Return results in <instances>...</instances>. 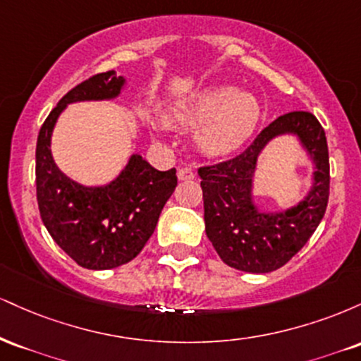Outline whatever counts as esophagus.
I'll use <instances>...</instances> for the list:
<instances>
[{
    "label": "esophagus",
    "mask_w": 361,
    "mask_h": 361,
    "mask_svg": "<svg viewBox=\"0 0 361 361\" xmlns=\"http://www.w3.org/2000/svg\"><path fill=\"white\" fill-rule=\"evenodd\" d=\"M195 178V173L192 168H181L178 169V180L180 181H190Z\"/></svg>",
    "instance_id": "obj_1"
}]
</instances>
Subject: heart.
<instances>
[{"label":"heart","mask_w":361,"mask_h":361,"mask_svg":"<svg viewBox=\"0 0 361 361\" xmlns=\"http://www.w3.org/2000/svg\"><path fill=\"white\" fill-rule=\"evenodd\" d=\"M173 126L195 127L197 144L209 156H229L252 137L261 120L255 94L233 86H212L190 94L168 110Z\"/></svg>","instance_id":"b5f03b06"}]
</instances>
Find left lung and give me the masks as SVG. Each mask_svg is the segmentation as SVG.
<instances>
[{"label": "left lung", "mask_w": 361, "mask_h": 361, "mask_svg": "<svg viewBox=\"0 0 361 361\" xmlns=\"http://www.w3.org/2000/svg\"><path fill=\"white\" fill-rule=\"evenodd\" d=\"M295 135L313 161V185L299 204L264 213L254 204L257 157L273 138ZM205 233L221 259L247 273L279 270L295 256L322 221L329 198V154L324 128L309 111H290L259 132L246 151L198 169Z\"/></svg>", "instance_id": "obj_1"}]
</instances>
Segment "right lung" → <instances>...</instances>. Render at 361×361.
Listing matches in <instances>:
<instances>
[{
  "instance_id": "add662e5",
  "label": "right lung",
  "mask_w": 361,
  "mask_h": 361,
  "mask_svg": "<svg viewBox=\"0 0 361 361\" xmlns=\"http://www.w3.org/2000/svg\"><path fill=\"white\" fill-rule=\"evenodd\" d=\"M126 78L106 71L74 86L40 127L35 151V183L40 217L57 246L88 270H110L142 251L157 219L176 188V169L157 171L140 154L128 157L115 180L86 186L54 163L51 139L66 106L78 102L114 100Z\"/></svg>"
}]
</instances>
